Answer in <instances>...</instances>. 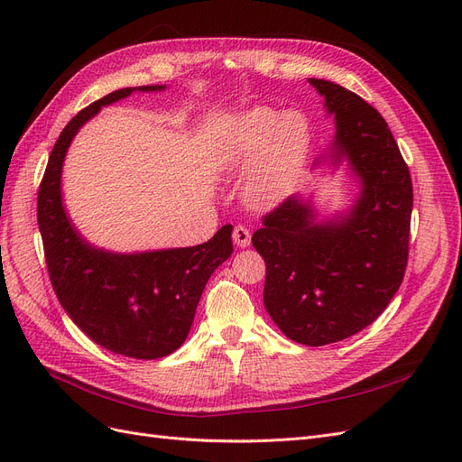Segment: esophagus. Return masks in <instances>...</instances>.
<instances>
[{"instance_id": "1", "label": "esophagus", "mask_w": 462, "mask_h": 462, "mask_svg": "<svg viewBox=\"0 0 462 462\" xmlns=\"http://www.w3.org/2000/svg\"><path fill=\"white\" fill-rule=\"evenodd\" d=\"M233 241L239 248H246L250 245V231L243 226H236L233 229Z\"/></svg>"}]
</instances>
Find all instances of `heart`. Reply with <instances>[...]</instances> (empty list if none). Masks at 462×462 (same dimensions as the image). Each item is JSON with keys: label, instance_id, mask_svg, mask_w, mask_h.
Wrapping results in <instances>:
<instances>
[{"label": "heart", "instance_id": "b5f03b06", "mask_svg": "<svg viewBox=\"0 0 462 462\" xmlns=\"http://www.w3.org/2000/svg\"><path fill=\"white\" fill-rule=\"evenodd\" d=\"M310 123L302 111L277 114L253 106L233 114L217 134L216 158L221 170L236 171L246 163L243 199L254 208L275 206L285 197L306 160Z\"/></svg>", "mask_w": 462, "mask_h": 462}]
</instances>
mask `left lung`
Returning a JSON list of instances; mask_svg holds the SVG:
<instances>
[{
	"mask_svg": "<svg viewBox=\"0 0 462 462\" xmlns=\"http://www.w3.org/2000/svg\"><path fill=\"white\" fill-rule=\"evenodd\" d=\"M335 119L329 160L360 185L348 212L318 219L289 197L263 216L253 245L265 262L263 306L289 339L309 346L368 328L399 291L409 260L412 180L385 119L331 80L309 79Z\"/></svg>",
	"mask_w": 462,
	"mask_h": 462,
	"instance_id": "1",
	"label": "left lung"
}]
</instances>
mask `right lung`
I'll list each match as a JSON object with an SVG mask.
<instances>
[{
  "label": "right lung",
  "mask_w": 462,
  "mask_h": 462,
  "mask_svg": "<svg viewBox=\"0 0 462 462\" xmlns=\"http://www.w3.org/2000/svg\"><path fill=\"white\" fill-rule=\"evenodd\" d=\"M162 90L160 85L121 88L79 111L55 143L38 190V227L63 310L94 343L144 360L171 355L185 343L209 275L233 253V226L197 246L109 253L90 245L69 219L61 170L75 134L104 106L133 92Z\"/></svg>",
  "instance_id": "right-lung-1"
}]
</instances>
